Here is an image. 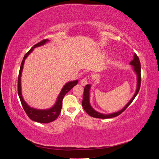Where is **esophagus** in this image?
<instances>
[{"mask_svg":"<svg viewBox=\"0 0 159 159\" xmlns=\"http://www.w3.org/2000/svg\"><path fill=\"white\" fill-rule=\"evenodd\" d=\"M80 82H81V84L82 85H85L88 84V80L87 78H84L80 81Z\"/></svg>","mask_w":159,"mask_h":159,"instance_id":"esophagus-1","label":"esophagus"}]
</instances>
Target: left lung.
Listing matches in <instances>:
<instances>
[{
    "mask_svg": "<svg viewBox=\"0 0 159 159\" xmlns=\"http://www.w3.org/2000/svg\"><path fill=\"white\" fill-rule=\"evenodd\" d=\"M130 64L133 66L134 70L136 72V74L137 75V88L136 92L133 95V98L130 100V102L125 106V107L121 109V111H119L118 112L111 113V114H102L100 113L95 111L91 106L90 105L89 103V89H90V85H86L85 87L84 88V97H83V100H82V106L84 109L85 111V112L87 113L88 115H89L90 116L95 117V118H99V119H108V118H112L117 117L118 115H119L121 113H122L128 107L129 105L132 103L133 99L135 98L136 95L139 93V91L141 87V63H140V60H139V57L137 55L135 54L134 55V58L133 60L131 61Z\"/></svg>",
    "mask_w": 159,
    "mask_h": 159,
    "instance_id": "8db88e82",
    "label": "left lung"
}]
</instances>
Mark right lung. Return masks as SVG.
I'll return each mask as SVG.
<instances>
[{
    "instance_id": "1",
    "label": "right lung",
    "mask_w": 159,
    "mask_h": 159,
    "mask_svg": "<svg viewBox=\"0 0 159 159\" xmlns=\"http://www.w3.org/2000/svg\"><path fill=\"white\" fill-rule=\"evenodd\" d=\"M48 41V40L46 39L37 43V44H36L25 55V56L23 57V60L22 61L20 71H19L18 78V93L19 98H20L24 110L25 111L28 117H29L31 120H32V121L38 122V123H50L52 121H54V120H56L57 118V117L59 116V115L61 112V107H62V100H63V98L65 96V95L78 83V80H75L74 81H70V82L67 83L64 86V88H62L55 105L49 109L40 110V109H33L28 106V105L26 104V103L25 102V100L23 99L22 96L21 86H20V77H21V74H22V71L23 68L24 62H25L26 57L30 54V53L32 52V51L33 50L34 48L44 45Z\"/></svg>"
}]
</instances>
